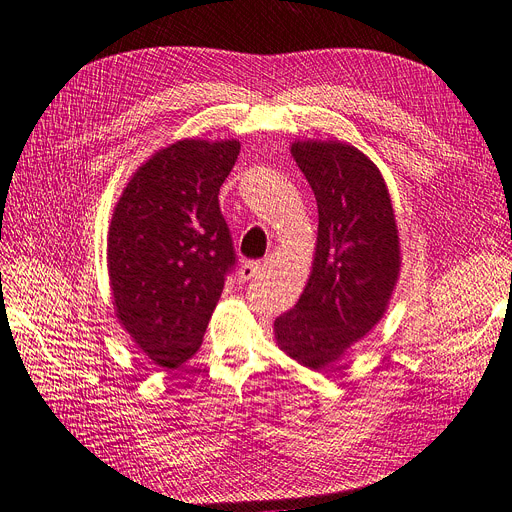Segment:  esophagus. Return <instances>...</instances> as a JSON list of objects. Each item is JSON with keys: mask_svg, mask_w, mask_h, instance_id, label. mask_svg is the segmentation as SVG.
Returning <instances> with one entry per match:
<instances>
[{"mask_svg": "<svg viewBox=\"0 0 512 512\" xmlns=\"http://www.w3.org/2000/svg\"><path fill=\"white\" fill-rule=\"evenodd\" d=\"M260 273V262H245L241 264L239 269V281H250L252 277H256Z\"/></svg>", "mask_w": 512, "mask_h": 512, "instance_id": "34e87169", "label": "esophagus"}]
</instances>
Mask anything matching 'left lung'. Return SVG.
Instances as JSON below:
<instances>
[{"mask_svg": "<svg viewBox=\"0 0 512 512\" xmlns=\"http://www.w3.org/2000/svg\"><path fill=\"white\" fill-rule=\"evenodd\" d=\"M292 155L317 199L313 271L275 319L281 351L311 370L338 361L382 319L399 279L395 212L376 163L340 140H296Z\"/></svg>", "mask_w": 512, "mask_h": 512, "instance_id": "left-lung-1", "label": "left lung"}]
</instances>
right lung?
<instances>
[{
	"mask_svg": "<svg viewBox=\"0 0 512 512\" xmlns=\"http://www.w3.org/2000/svg\"><path fill=\"white\" fill-rule=\"evenodd\" d=\"M239 140L185 138L134 172L113 210L107 267L119 323L155 365L176 370L201 346L233 269L218 206Z\"/></svg>",
	"mask_w": 512,
	"mask_h": 512,
	"instance_id": "obj_1",
	"label": "right lung"
}]
</instances>
